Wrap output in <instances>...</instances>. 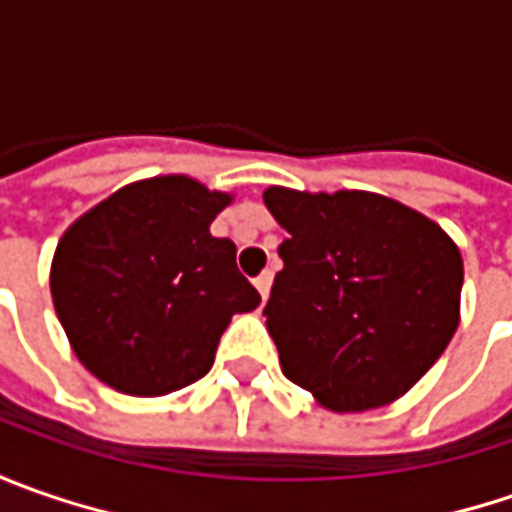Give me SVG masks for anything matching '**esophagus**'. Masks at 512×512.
Listing matches in <instances>:
<instances>
[{"instance_id": "1", "label": "esophagus", "mask_w": 512, "mask_h": 512, "mask_svg": "<svg viewBox=\"0 0 512 512\" xmlns=\"http://www.w3.org/2000/svg\"><path fill=\"white\" fill-rule=\"evenodd\" d=\"M253 285H256V290H259L262 302H267V296H270V285H273V273H270V270H265V273H262L256 282H253Z\"/></svg>"}]
</instances>
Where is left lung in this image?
<instances>
[{
	"instance_id": "left-lung-1",
	"label": "left lung",
	"mask_w": 512,
	"mask_h": 512,
	"mask_svg": "<svg viewBox=\"0 0 512 512\" xmlns=\"http://www.w3.org/2000/svg\"><path fill=\"white\" fill-rule=\"evenodd\" d=\"M262 199L287 230L265 307L282 373L333 413L402 399L459 327V245L382 193L276 185Z\"/></svg>"
}]
</instances>
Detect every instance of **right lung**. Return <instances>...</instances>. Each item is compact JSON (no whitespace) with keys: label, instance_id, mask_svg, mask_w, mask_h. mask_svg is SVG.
<instances>
[{"label":"right lung","instance_id":"1","mask_svg":"<svg viewBox=\"0 0 512 512\" xmlns=\"http://www.w3.org/2000/svg\"><path fill=\"white\" fill-rule=\"evenodd\" d=\"M233 193L170 173L119 187L62 233L50 296L76 359L128 396H168L213 367L233 313L259 307L236 245L210 236Z\"/></svg>","mask_w":512,"mask_h":512}]
</instances>
